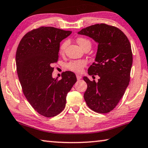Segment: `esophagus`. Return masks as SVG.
<instances>
[{"label":"esophagus","mask_w":148,"mask_h":148,"mask_svg":"<svg viewBox=\"0 0 148 148\" xmlns=\"http://www.w3.org/2000/svg\"><path fill=\"white\" fill-rule=\"evenodd\" d=\"M76 78H77V80H80V79L82 78V76H80V75H79V74H76Z\"/></svg>","instance_id":"1"}]
</instances>
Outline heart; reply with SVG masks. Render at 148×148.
<instances>
[{
    "mask_svg": "<svg viewBox=\"0 0 148 148\" xmlns=\"http://www.w3.org/2000/svg\"><path fill=\"white\" fill-rule=\"evenodd\" d=\"M77 42L78 45L82 48L83 49L86 46H91V42L89 40L84 38V37H78L77 38ZM68 45V41L64 40L60 44V47H59V52L60 54H64L65 52V49ZM87 64V62L85 60H72L66 64V68L70 71L76 72V73H80L82 72L83 68H84Z\"/></svg>",
    "mask_w": 148,
    "mask_h": 148,
    "instance_id": "obj_1",
    "label": "heart"
}]
</instances>
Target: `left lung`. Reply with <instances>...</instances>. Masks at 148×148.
I'll list each match as a JSON object with an SVG mask.
<instances>
[{"instance_id": "1", "label": "left lung", "mask_w": 148, "mask_h": 148, "mask_svg": "<svg viewBox=\"0 0 148 148\" xmlns=\"http://www.w3.org/2000/svg\"><path fill=\"white\" fill-rule=\"evenodd\" d=\"M78 34L98 43L95 62L88 72L93 78L98 75L100 79L96 82L84 77L88 86L84 98L93 111L108 113L122 99L130 80L133 61L130 42L118 28L104 23L88 26Z\"/></svg>"}]
</instances>
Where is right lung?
Here are the masks:
<instances>
[{
	"label": "right lung",
	"instance_id": "obj_1",
	"mask_svg": "<svg viewBox=\"0 0 148 148\" xmlns=\"http://www.w3.org/2000/svg\"><path fill=\"white\" fill-rule=\"evenodd\" d=\"M52 26H40L23 37L16 53L17 74L26 98L40 115L52 118L64 109L67 94L76 82L74 72L53 78L60 42L71 34Z\"/></svg>",
	"mask_w": 148,
	"mask_h": 148
}]
</instances>
